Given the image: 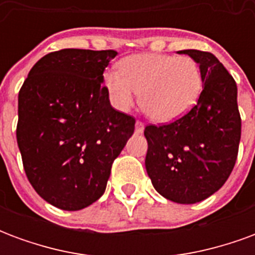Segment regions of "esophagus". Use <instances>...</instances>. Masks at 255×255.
Returning a JSON list of instances; mask_svg holds the SVG:
<instances>
[{
	"mask_svg": "<svg viewBox=\"0 0 255 255\" xmlns=\"http://www.w3.org/2000/svg\"><path fill=\"white\" fill-rule=\"evenodd\" d=\"M144 131V124L142 122L135 123V133H143Z\"/></svg>",
	"mask_w": 255,
	"mask_h": 255,
	"instance_id": "esophagus-1",
	"label": "esophagus"
}]
</instances>
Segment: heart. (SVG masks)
Segmentation results:
<instances>
[{"mask_svg": "<svg viewBox=\"0 0 255 255\" xmlns=\"http://www.w3.org/2000/svg\"><path fill=\"white\" fill-rule=\"evenodd\" d=\"M119 71L104 73L111 104L127 112L135 104L157 123H171L187 115L202 91V73L195 60L162 53H142L123 58Z\"/></svg>", "mask_w": 255, "mask_h": 255, "instance_id": "obj_1", "label": "heart"}]
</instances>
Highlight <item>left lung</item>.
<instances>
[{
  "instance_id": "1",
  "label": "left lung",
  "mask_w": 255,
  "mask_h": 255,
  "mask_svg": "<svg viewBox=\"0 0 255 255\" xmlns=\"http://www.w3.org/2000/svg\"><path fill=\"white\" fill-rule=\"evenodd\" d=\"M202 73L197 105L176 122L147 126L146 171L155 191L172 202L191 205L219 191L230 177L241 142L238 87L212 53L180 50Z\"/></svg>"
}]
</instances>
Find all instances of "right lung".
I'll return each instance as SVG.
<instances>
[{
  "label": "right lung",
  "instance_id": "1",
  "mask_svg": "<svg viewBox=\"0 0 255 255\" xmlns=\"http://www.w3.org/2000/svg\"><path fill=\"white\" fill-rule=\"evenodd\" d=\"M115 50L63 49L31 68L19 93L17 144L25 175L46 202L80 210L105 192L135 119L112 108L104 71Z\"/></svg>",
  "mask_w": 255,
  "mask_h": 255
}]
</instances>
